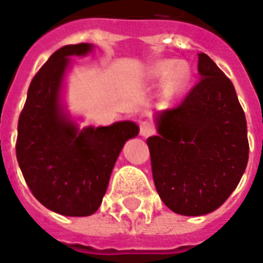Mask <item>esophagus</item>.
Listing matches in <instances>:
<instances>
[{
	"label": "esophagus",
	"instance_id": "1",
	"mask_svg": "<svg viewBox=\"0 0 263 263\" xmlns=\"http://www.w3.org/2000/svg\"><path fill=\"white\" fill-rule=\"evenodd\" d=\"M139 134H141V137L148 138L154 134V128L149 122H141L139 124Z\"/></svg>",
	"mask_w": 263,
	"mask_h": 263
}]
</instances>
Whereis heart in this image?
<instances>
[{
	"label": "heart",
	"mask_w": 263,
	"mask_h": 263,
	"mask_svg": "<svg viewBox=\"0 0 263 263\" xmlns=\"http://www.w3.org/2000/svg\"><path fill=\"white\" fill-rule=\"evenodd\" d=\"M191 69L185 62L165 60L154 64L148 71V81L155 85H166V95L176 100L182 95L191 82Z\"/></svg>",
	"instance_id": "1"
}]
</instances>
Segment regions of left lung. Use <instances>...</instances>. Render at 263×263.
Listing matches in <instances>:
<instances>
[{"instance_id": "left-lung-1", "label": "left lung", "mask_w": 263, "mask_h": 263, "mask_svg": "<svg viewBox=\"0 0 263 263\" xmlns=\"http://www.w3.org/2000/svg\"><path fill=\"white\" fill-rule=\"evenodd\" d=\"M198 72L199 82L181 105L154 115L158 134L146 139L158 194L185 216L219 208L238 186L249 155L234 84L203 52Z\"/></svg>"}]
</instances>
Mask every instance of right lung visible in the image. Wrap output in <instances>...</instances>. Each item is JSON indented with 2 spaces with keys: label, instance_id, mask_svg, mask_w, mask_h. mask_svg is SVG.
Here are the masks:
<instances>
[{
  "label": "right lung",
  "instance_id": "1",
  "mask_svg": "<svg viewBox=\"0 0 263 263\" xmlns=\"http://www.w3.org/2000/svg\"><path fill=\"white\" fill-rule=\"evenodd\" d=\"M92 44L65 45L36 72L18 121L16 159L32 195L65 216H89L100 208L132 121L80 128L65 102L71 57L91 54ZM81 121V118H80Z\"/></svg>",
  "mask_w": 263,
  "mask_h": 263
}]
</instances>
